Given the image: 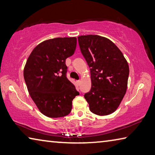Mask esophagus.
Masks as SVG:
<instances>
[{
	"mask_svg": "<svg viewBox=\"0 0 155 155\" xmlns=\"http://www.w3.org/2000/svg\"><path fill=\"white\" fill-rule=\"evenodd\" d=\"M77 83L78 85H80V83H81V81H80V80L77 81Z\"/></svg>",
	"mask_w": 155,
	"mask_h": 155,
	"instance_id": "1",
	"label": "esophagus"
}]
</instances>
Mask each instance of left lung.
Wrapping results in <instances>:
<instances>
[{
    "label": "left lung",
    "mask_w": 155,
    "mask_h": 155,
    "mask_svg": "<svg viewBox=\"0 0 155 155\" xmlns=\"http://www.w3.org/2000/svg\"><path fill=\"white\" fill-rule=\"evenodd\" d=\"M81 52L90 68L91 87L84 97L90 111L98 115L114 113L127 89L129 67L112 41L96 35L78 37Z\"/></svg>",
    "instance_id": "left-lung-1"
}]
</instances>
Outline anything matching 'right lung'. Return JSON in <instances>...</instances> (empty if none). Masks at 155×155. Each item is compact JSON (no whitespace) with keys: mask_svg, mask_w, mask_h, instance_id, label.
<instances>
[{"mask_svg":"<svg viewBox=\"0 0 155 155\" xmlns=\"http://www.w3.org/2000/svg\"><path fill=\"white\" fill-rule=\"evenodd\" d=\"M77 47V38H57L44 41L31 52L24 78L31 98L41 114L61 117L71 111L72 101L79 93L66 77L65 59Z\"/></svg>","mask_w":155,"mask_h":155,"instance_id":"1","label":"right lung"}]
</instances>
